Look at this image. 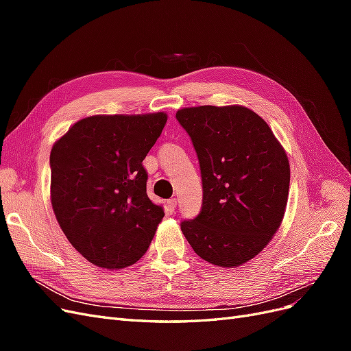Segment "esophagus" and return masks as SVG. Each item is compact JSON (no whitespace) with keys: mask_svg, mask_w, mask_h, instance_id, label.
I'll list each match as a JSON object with an SVG mask.
<instances>
[{"mask_svg":"<svg viewBox=\"0 0 351 351\" xmlns=\"http://www.w3.org/2000/svg\"><path fill=\"white\" fill-rule=\"evenodd\" d=\"M167 204H168V208H169V209L174 210L176 206H177V199H169V200L167 202Z\"/></svg>","mask_w":351,"mask_h":351,"instance_id":"1","label":"esophagus"}]
</instances>
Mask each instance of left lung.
I'll return each mask as SVG.
<instances>
[{
    "mask_svg": "<svg viewBox=\"0 0 351 351\" xmlns=\"http://www.w3.org/2000/svg\"><path fill=\"white\" fill-rule=\"evenodd\" d=\"M197 154L204 199L200 214L182 222L196 254L237 268L278 231L290 189V162L271 127L243 105L178 110Z\"/></svg>",
    "mask_w": 351,
    "mask_h": 351,
    "instance_id": "1",
    "label": "left lung"
}]
</instances>
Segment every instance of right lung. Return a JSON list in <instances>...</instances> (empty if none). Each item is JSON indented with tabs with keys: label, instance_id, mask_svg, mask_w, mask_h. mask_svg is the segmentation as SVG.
I'll use <instances>...</instances> for the list:
<instances>
[{
	"label": "right lung",
	"instance_id": "right-lung-1",
	"mask_svg": "<svg viewBox=\"0 0 351 351\" xmlns=\"http://www.w3.org/2000/svg\"><path fill=\"white\" fill-rule=\"evenodd\" d=\"M168 115H90L51 149V205L71 246L101 268L130 267L164 218L147 197L142 162Z\"/></svg>",
	"mask_w": 351,
	"mask_h": 351
}]
</instances>
